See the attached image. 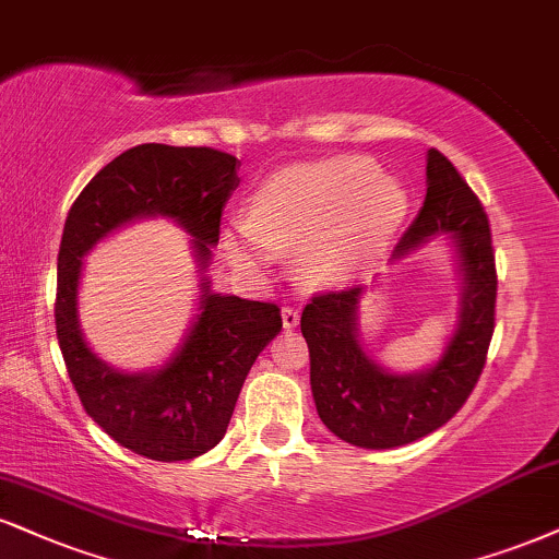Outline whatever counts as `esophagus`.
<instances>
[{
  "label": "esophagus",
  "mask_w": 559,
  "mask_h": 559,
  "mask_svg": "<svg viewBox=\"0 0 559 559\" xmlns=\"http://www.w3.org/2000/svg\"><path fill=\"white\" fill-rule=\"evenodd\" d=\"M284 314V328H297L299 325V309L297 307H284L281 309Z\"/></svg>",
  "instance_id": "1"
}]
</instances>
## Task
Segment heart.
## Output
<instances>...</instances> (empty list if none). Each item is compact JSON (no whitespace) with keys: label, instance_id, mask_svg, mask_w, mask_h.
I'll list each match as a JSON object with an SVG mask.
<instances>
[{"label":"heart","instance_id":"1","mask_svg":"<svg viewBox=\"0 0 559 559\" xmlns=\"http://www.w3.org/2000/svg\"><path fill=\"white\" fill-rule=\"evenodd\" d=\"M406 215V194L378 166L331 158L275 174L254 194L250 221L228 228L226 245L239 262L271 252H299V271L325 284L385 250Z\"/></svg>","mask_w":559,"mask_h":559}]
</instances>
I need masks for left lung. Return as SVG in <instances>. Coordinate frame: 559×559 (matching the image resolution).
<instances>
[{
    "label": "left lung",
    "mask_w": 559,
    "mask_h": 559,
    "mask_svg": "<svg viewBox=\"0 0 559 559\" xmlns=\"http://www.w3.org/2000/svg\"><path fill=\"white\" fill-rule=\"evenodd\" d=\"M435 234H453L461 254L463 307L459 331L427 372L390 374L361 352L356 305L361 288L320 292L301 309L309 346V382L322 425L359 448L385 450L419 440L461 412L495 333L497 267L481 200L440 151L427 153V198L406 228L395 258Z\"/></svg>",
    "instance_id": "left-lung-1"
}]
</instances>
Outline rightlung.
I'll list each match as a JSON object with an SVG mask.
<instances>
[{
  "mask_svg": "<svg viewBox=\"0 0 559 559\" xmlns=\"http://www.w3.org/2000/svg\"><path fill=\"white\" fill-rule=\"evenodd\" d=\"M239 160L215 147L134 145L106 164L78 194L57 258V338L80 403L106 435L151 461H190L224 440L239 390L258 354L284 328L278 305L221 297L205 286L198 322L158 372L124 374L85 346L78 325L80 258L140 215H169L211 260L221 213L239 185Z\"/></svg>",
  "mask_w": 559,
  "mask_h": 559,
  "instance_id": "obj_1",
  "label": "right lung"
}]
</instances>
